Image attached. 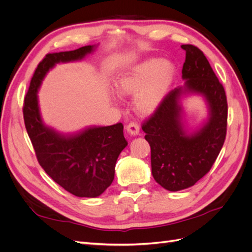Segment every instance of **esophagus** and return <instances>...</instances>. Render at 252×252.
Listing matches in <instances>:
<instances>
[{
  "mask_svg": "<svg viewBox=\"0 0 252 252\" xmlns=\"http://www.w3.org/2000/svg\"><path fill=\"white\" fill-rule=\"evenodd\" d=\"M126 129L131 135H136L140 132V126L139 124H136L135 122H130V123L126 126Z\"/></svg>",
  "mask_w": 252,
  "mask_h": 252,
  "instance_id": "34e87169",
  "label": "esophagus"
}]
</instances>
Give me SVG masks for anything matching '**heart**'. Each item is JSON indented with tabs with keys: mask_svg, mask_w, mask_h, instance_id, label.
I'll return each instance as SVG.
<instances>
[{
	"mask_svg": "<svg viewBox=\"0 0 252 252\" xmlns=\"http://www.w3.org/2000/svg\"><path fill=\"white\" fill-rule=\"evenodd\" d=\"M173 66L159 59H149L118 79L116 90L121 95L136 94L134 106L142 113H150L161 103L172 79Z\"/></svg>",
	"mask_w": 252,
	"mask_h": 252,
	"instance_id": "heart-1",
	"label": "heart"
}]
</instances>
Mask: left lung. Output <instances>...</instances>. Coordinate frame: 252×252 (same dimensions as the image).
Segmentation results:
<instances>
[{"label": "left lung", "mask_w": 252, "mask_h": 252, "mask_svg": "<svg viewBox=\"0 0 252 252\" xmlns=\"http://www.w3.org/2000/svg\"><path fill=\"white\" fill-rule=\"evenodd\" d=\"M181 47L186 52L182 69L185 90L169 91L142 124L151 149L152 175L169 191L192 186L209 172L227 132L228 105L222 83L200 48L190 44ZM183 91L203 94L211 107L209 123L191 136L185 134L180 124L178 98Z\"/></svg>", "instance_id": "left-lung-1"}]
</instances>
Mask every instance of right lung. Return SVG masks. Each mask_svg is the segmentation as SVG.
I'll use <instances>...</instances> for the list:
<instances>
[{
  "label": "right lung",
  "mask_w": 252,
  "mask_h": 252,
  "mask_svg": "<svg viewBox=\"0 0 252 252\" xmlns=\"http://www.w3.org/2000/svg\"><path fill=\"white\" fill-rule=\"evenodd\" d=\"M87 45L71 51L47 53L35 68L23 104V117L37 162L57 184L80 197H95L114 179V167L127 146L123 124L94 127L73 136H64L43 124L37 106V89L56 63L80 60L93 51Z\"/></svg>",
  "instance_id": "add662e5"
}]
</instances>
